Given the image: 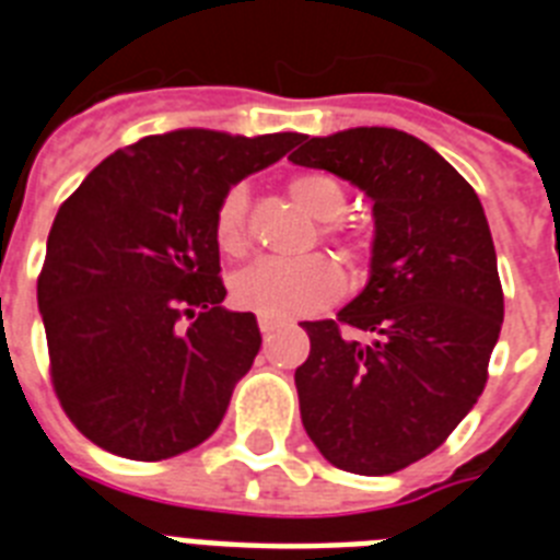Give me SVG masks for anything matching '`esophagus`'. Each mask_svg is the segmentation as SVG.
Returning <instances> with one entry per match:
<instances>
[{"mask_svg": "<svg viewBox=\"0 0 560 560\" xmlns=\"http://www.w3.org/2000/svg\"><path fill=\"white\" fill-rule=\"evenodd\" d=\"M276 327H279V320L267 318V315H259V329H261V335H270Z\"/></svg>", "mask_w": 560, "mask_h": 560, "instance_id": "obj_1", "label": "esophagus"}]
</instances>
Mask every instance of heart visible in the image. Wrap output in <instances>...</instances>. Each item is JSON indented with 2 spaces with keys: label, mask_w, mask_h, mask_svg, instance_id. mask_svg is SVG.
Segmentation results:
<instances>
[{
  "label": "heart",
  "mask_w": 560,
  "mask_h": 560,
  "mask_svg": "<svg viewBox=\"0 0 560 560\" xmlns=\"http://www.w3.org/2000/svg\"><path fill=\"white\" fill-rule=\"evenodd\" d=\"M290 194L299 206L307 208L318 220H335L347 208V191L329 174L307 172L290 179ZM332 242L352 256L358 245L343 240L332 228L327 231ZM213 242L225 256H242L247 250V191L245 186H231L213 208ZM343 276L327 256L281 261L265 259L245 267L233 276L231 293L240 307L267 318H293L307 315L338 299Z\"/></svg>",
  "instance_id": "1"
}]
</instances>
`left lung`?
<instances>
[{
    "label": "left lung",
    "instance_id": "left-lung-1",
    "mask_svg": "<svg viewBox=\"0 0 560 560\" xmlns=\"http://www.w3.org/2000/svg\"><path fill=\"white\" fill-rule=\"evenodd\" d=\"M290 160L374 202L369 284L338 318L301 324V422L335 468L395 474L440 448L488 383L504 293L482 202L431 145L386 126L301 135Z\"/></svg>",
    "mask_w": 560,
    "mask_h": 560
}]
</instances>
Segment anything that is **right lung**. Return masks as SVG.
<instances>
[{
	"mask_svg": "<svg viewBox=\"0 0 560 560\" xmlns=\"http://www.w3.org/2000/svg\"><path fill=\"white\" fill-rule=\"evenodd\" d=\"M299 140L149 135L95 165L61 202L38 310L58 402L98 448L160 462L217 431L261 335L256 315L222 307L213 208Z\"/></svg>",
	"mask_w": 560,
	"mask_h": 560,
	"instance_id": "obj_1",
	"label": "right lung"
}]
</instances>
